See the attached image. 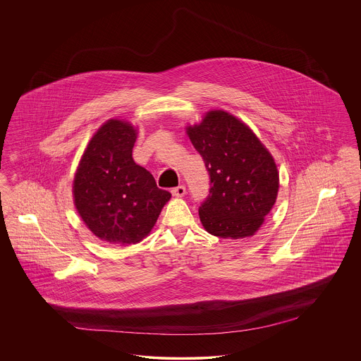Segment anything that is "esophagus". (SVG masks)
Here are the masks:
<instances>
[{"instance_id":"1","label":"esophagus","mask_w":361,"mask_h":361,"mask_svg":"<svg viewBox=\"0 0 361 361\" xmlns=\"http://www.w3.org/2000/svg\"><path fill=\"white\" fill-rule=\"evenodd\" d=\"M185 192H187V189L184 185H180V187L172 189L173 196H176V197H183L185 195Z\"/></svg>"}]
</instances>
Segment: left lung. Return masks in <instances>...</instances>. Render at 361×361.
Listing matches in <instances>:
<instances>
[{
    "label": "left lung",
    "mask_w": 361,
    "mask_h": 361,
    "mask_svg": "<svg viewBox=\"0 0 361 361\" xmlns=\"http://www.w3.org/2000/svg\"><path fill=\"white\" fill-rule=\"evenodd\" d=\"M185 130L212 184L199 208L204 230L224 240L253 237L277 199L274 157L245 121L224 109L208 111Z\"/></svg>",
    "instance_id": "obj_1"
}]
</instances>
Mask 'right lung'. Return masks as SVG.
Segmentation results:
<instances>
[{
  "label": "right lung",
  "instance_id": "obj_1",
  "mask_svg": "<svg viewBox=\"0 0 361 361\" xmlns=\"http://www.w3.org/2000/svg\"><path fill=\"white\" fill-rule=\"evenodd\" d=\"M137 137L130 121H105L87 142L73 180V202L86 227L121 246L145 240L172 197L133 159Z\"/></svg>",
  "mask_w": 361,
  "mask_h": 361
}]
</instances>
